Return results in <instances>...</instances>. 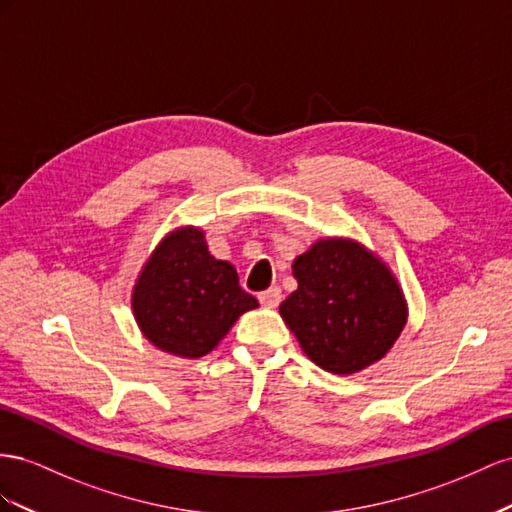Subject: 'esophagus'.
<instances>
[{"instance_id":"esophagus-1","label":"esophagus","mask_w":512,"mask_h":512,"mask_svg":"<svg viewBox=\"0 0 512 512\" xmlns=\"http://www.w3.org/2000/svg\"><path fill=\"white\" fill-rule=\"evenodd\" d=\"M281 289L279 287H270L268 291H264V294H259V304L266 306V309H276V306L281 304Z\"/></svg>"}]
</instances>
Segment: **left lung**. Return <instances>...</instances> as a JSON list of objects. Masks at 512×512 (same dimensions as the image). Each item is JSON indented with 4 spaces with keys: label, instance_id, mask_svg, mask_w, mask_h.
I'll use <instances>...</instances> for the list:
<instances>
[{
    "label": "left lung",
    "instance_id": "8db88e82",
    "mask_svg": "<svg viewBox=\"0 0 512 512\" xmlns=\"http://www.w3.org/2000/svg\"><path fill=\"white\" fill-rule=\"evenodd\" d=\"M298 289L281 317L319 369L352 375L382 360L399 339L407 309L386 264L354 240L315 242L294 261Z\"/></svg>",
    "mask_w": 512,
    "mask_h": 512
}]
</instances>
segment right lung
<instances>
[{"instance_id": "1", "label": "right lung", "mask_w": 512, "mask_h": 512, "mask_svg": "<svg viewBox=\"0 0 512 512\" xmlns=\"http://www.w3.org/2000/svg\"><path fill=\"white\" fill-rule=\"evenodd\" d=\"M251 309L257 300L240 287L236 268L214 259L195 227L171 231L156 246L133 291V313L145 339L182 358L212 352Z\"/></svg>"}]
</instances>
